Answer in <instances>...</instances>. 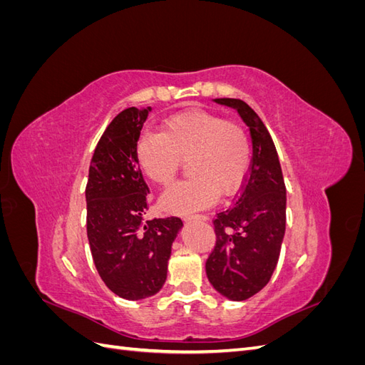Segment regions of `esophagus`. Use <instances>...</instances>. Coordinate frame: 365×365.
Segmentation results:
<instances>
[{"mask_svg":"<svg viewBox=\"0 0 365 365\" xmlns=\"http://www.w3.org/2000/svg\"><path fill=\"white\" fill-rule=\"evenodd\" d=\"M185 220H207L205 215H193V216H185Z\"/></svg>","mask_w":365,"mask_h":365,"instance_id":"34e87169","label":"esophagus"}]
</instances>
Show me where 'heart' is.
I'll list each match as a JSON object with an SVG mask.
<instances>
[{
	"instance_id": "b5f03b06",
	"label": "heart",
	"mask_w": 365,
	"mask_h": 365,
	"mask_svg": "<svg viewBox=\"0 0 365 365\" xmlns=\"http://www.w3.org/2000/svg\"><path fill=\"white\" fill-rule=\"evenodd\" d=\"M135 158L150 181L170 185L182 158L192 175L165 192L163 208L190 215L212 205L219 193H236L251 164V140L235 120L213 111L190 109L163 121L161 132L145 130L135 145Z\"/></svg>"
}]
</instances>
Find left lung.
Segmentation results:
<instances>
[{
    "instance_id": "left-lung-1",
    "label": "left lung",
    "mask_w": 365,
    "mask_h": 365,
    "mask_svg": "<svg viewBox=\"0 0 365 365\" xmlns=\"http://www.w3.org/2000/svg\"><path fill=\"white\" fill-rule=\"evenodd\" d=\"M237 109L250 128L252 158L235 204L213 219L216 244L205 262L213 288L247 300L267 286L279 262L286 227V187L277 150L260 117L239 98H215Z\"/></svg>"
}]
</instances>
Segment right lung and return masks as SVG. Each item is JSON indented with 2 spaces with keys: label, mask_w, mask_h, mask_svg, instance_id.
I'll return each instance as SVG.
<instances>
[{
  "label": "right lung",
  "mask_w": 365,
  "mask_h": 365,
  "mask_svg": "<svg viewBox=\"0 0 365 365\" xmlns=\"http://www.w3.org/2000/svg\"><path fill=\"white\" fill-rule=\"evenodd\" d=\"M150 108H126L98 140L90 164L86 235L105 284L121 298L157 294L168 277L172 242L182 225L176 216L145 220L149 187L135 145Z\"/></svg>",
  "instance_id": "right-lung-1"
}]
</instances>
